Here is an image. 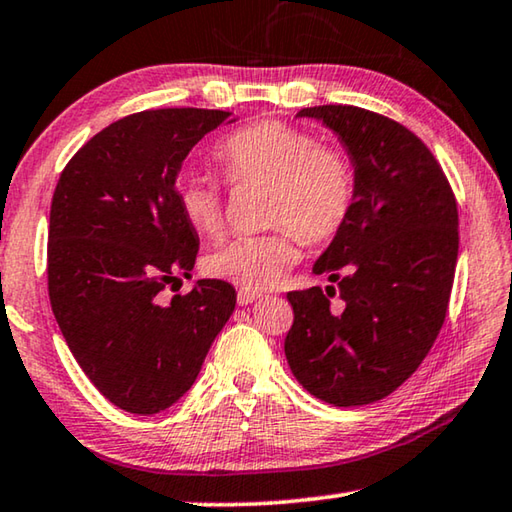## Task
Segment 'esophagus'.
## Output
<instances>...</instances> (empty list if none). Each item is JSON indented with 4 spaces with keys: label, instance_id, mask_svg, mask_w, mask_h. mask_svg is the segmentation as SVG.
I'll return each instance as SVG.
<instances>
[{
    "label": "esophagus",
    "instance_id": "obj_1",
    "mask_svg": "<svg viewBox=\"0 0 512 512\" xmlns=\"http://www.w3.org/2000/svg\"><path fill=\"white\" fill-rule=\"evenodd\" d=\"M257 298H259V294H255V291H248V289H239V294H237L239 305H250V303H255Z\"/></svg>",
    "mask_w": 512,
    "mask_h": 512
}]
</instances>
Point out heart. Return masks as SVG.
Returning <instances> with one entry per match:
<instances>
[{
  "label": "heart",
  "instance_id": "b5f03b06",
  "mask_svg": "<svg viewBox=\"0 0 512 512\" xmlns=\"http://www.w3.org/2000/svg\"><path fill=\"white\" fill-rule=\"evenodd\" d=\"M234 186L262 184L266 223L278 230L237 237L205 259V269L248 291L271 289L298 262V237L323 243L342 230L355 200V170L344 152L316 145L310 134L278 120H262L227 136L216 150ZM177 207L193 230L218 237L225 225L221 191L200 175L175 189ZM299 234L296 235L295 232Z\"/></svg>",
  "mask_w": 512,
  "mask_h": 512
}]
</instances>
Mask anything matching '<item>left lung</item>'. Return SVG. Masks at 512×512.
Masks as SVG:
<instances>
[{
  "label": "left lung",
  "instance_id": "1",
  "mask_svg": "<svg viewBox=\"0 0 512 512\" xmlns=\"http://www.w3.org/2000/svg\"><path fill=\"white\" fill-rule=\"evenodd\" d=\"M298 118L337 134L355 200L312 269L337 285L287 294L285 355L316 399L367 405L403 385L437 339L458 262V205L431 150L396 120L348 104L307 107Z\"/></svg>",
  "mask_w": 512,
  "mask_h": 512
}]
</instances>
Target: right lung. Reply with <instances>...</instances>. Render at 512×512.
I'll return each mask as SVG.
<instances>
[{
    "label": "right lung",
    "instance_id": "obj_1",
    "mask_svg": "<svg viewBox=\"0 0 512 512\" xmlns=\"http://www.w3.org/2000/svg\"><path fill=\"white\" fill-rule=\"evenodd\" d=\"M230 111L154 109L120 118L68 161L54 189L47 289L68 348L120 410L157 415L189 392L237 305L223 280L189 294L198 232L177 207L182 161Z\"/></svg>",
    "mask_w": 512,
    "mask_h": 512
}]
</instances>
